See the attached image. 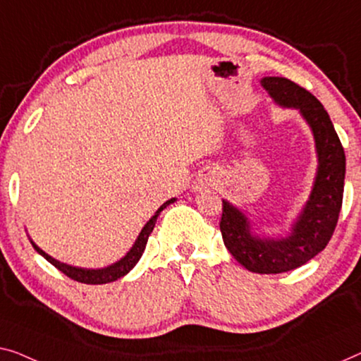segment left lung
Listing matches in <instances>:
<instances>
[{
  "label": "left lung",
  "instance_id": "obj_1",
  "mask_svg": "<svg viewBox=\"0 0 361 361\" xmlns=\"http://www.w3.org/2000/svg\"><path fill=\"white\" fill-rule=\"evenodd\" d=\"M262 85L278 104L301 111L312 129L319 157L312 192L293 226L291 235H253L247 217L237 207L222 201L219 227L227 250L247 270L268 275L294 270L327 247L342 207L345 152L327 111L316 96L283 77H265Z\"/></svg>",
  "mask_w": 361,
  "mask_h": 361
}]
</instances>
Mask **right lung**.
Instances as JSON below:
<instances>
[{
  "label": "right lung",
  "mask_w": 361,
  "mask_h": 361,
  "mask_svg": "<svg viewBox=\"0 0 361 361\" xmlns=\"http://www.w3.org/2000/svg\"><path fill=\"white\" fill-rule=\"evenodd\" d=\"M173 201H175V197H171V200L164 202V204L159 207V211L155 212V216H152V219L144 226V229H142V232L139 233V237H137L135 243L132 245V248L128 252V255H126L124 258H121L119 262H116L114 265H111L108 268H101V270H86V268L70 267V265H65V263L55 260V258L47 255V253H45L44 250H40V248L35 245V243H32V247L40 253V255L45 258V260L52 263V265L57 268V270H60L63 273V275H67L68 278H72V280H75V281L85 283V284H104V283L116 281V280H119L121 276L128 275L132 268L135 267V263L139 262V258L142 257V253H144V250H145L147 240H149L150 232L154 231L157 217H159L160 212L164 211L166 206L171 204Z\"/></svg>",
  "instance_id": "add662e5"
}]
</instances>
